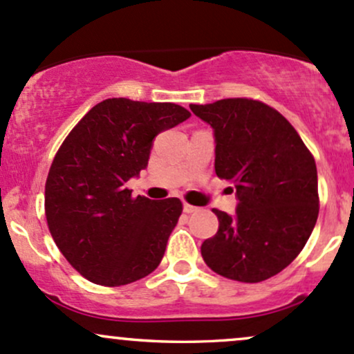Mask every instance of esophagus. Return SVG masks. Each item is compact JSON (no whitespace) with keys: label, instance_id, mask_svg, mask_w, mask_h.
<instances>
[{"label":"esophagus","instance_id":"1","mask_svg":"<svg viewBox=\"0 0 354 354\" xmlns=\"http://www.w3.org/2000/svg\"><path fill=\"white\" fill-rule=\"evenodd\" d=\"M183 209H185V213H195V212H198V207H193V205L185 203Z\"/></svg>","mask_w":354,"mask_h":354}]
</instances>
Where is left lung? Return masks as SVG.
<instances>
[{
    "mask_svg": "<svg viewBox=\"0 0 354 354\" xmlns=\"http://www.w3.org/2000/svg\"><path fill=\"white\" fill-rule=\"evenodd\" d=\"M189 109L215 131V173L235 185L234 215L213 209L218 232L201 245L216 274L262 282L301 254L319 213L317 169L301 136L281 112L235 97Z\"/></svg>",
    "mask_w": 354,
    "mask_h": 354,
    "instance_id": "8db88e82",
    "label": "left lung"
}]
</instances>
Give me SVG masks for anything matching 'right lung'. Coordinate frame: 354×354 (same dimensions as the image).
<instances>
[{"mask_svg": "<svg viewBox=\"0 0 354 354\" xmlns=\"http://www.w3.org/2000/svg\"><path fill=\"white\" fill-rule=\"evenodd\" d=\"M171 102L106 99L58 147L45 183V215L58 250L80 275L106 287L153 272L183 212L178 198L133 196L153 139L189 118Z\"/></svg>", "mask_w": 354, "mask_h": 354, "instance_id": "right-lung-1", "label": "right lung"}]
</instances>
